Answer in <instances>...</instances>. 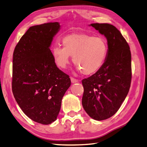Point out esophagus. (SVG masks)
<instances>
[{
  "label": "esophagus",
  "mask_w": 147,
  "mask_h": 147,
  "mask_svg": "<svg viewBox=\"0 0 147 147\" xmlns=\"http://www.w3.org/2000/svg\"><path fill=\"white\" fill-rule=\"evenodd\" d=\"M71 81L72 83H76V82H78V80H77V79H75L73 77H71Z\"/></svg>",
  "instance_id": "34e87169"
}]
</instances>
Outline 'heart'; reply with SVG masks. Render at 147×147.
Instances as JSON below:
<instances>
[{
    "label": "heart",
    "instance_id": "b5f03b06",
    "mask_svg": "<svg viewBox=\"0 0 147 147\" xmlns=\"http://www.w3.org/2000/svg\"><path fill=\"white\" fill-rule=\"evenodd\" d=\"M63 46L55 45L52 55L56 65L65 68L70 56L78 69L85 75H92L102 68L107 57L108 44L102 36L85 34H72L63 38Z\"/></svg>",
    "mask_w": 147,
    "mask_h": 147
}]
</instances>
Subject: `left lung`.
Here are the masks:
<instances>
[{"label": "left lung", "instance_id": "8db88e82", "mask_svg": "<svg viewBox=\"0 0 147 147\" xmlns=\"http://www.w3.org/2000/svg\"><path fill=\"white\" fill-rule=\"evenodd\" d=\"M106 37L108 55L98 72L82 80V104L93 119L103 120L117 112L129 91L131 79L130 47L121 33L109 24H91Z\"/></svg>", "mask_w": 147, "mask_h": 147}]
</instances>
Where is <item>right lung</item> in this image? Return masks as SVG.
I'll return each mask as SVG.
<instances>
[{
    "instance_id": "1",
    "label": "right lung",
    "mask_w": 147,
    "mask_h": 147,
    "mask_svg": "<svg viewBox=\"0 0 147 147\" xmlns=\"http://www.w3.org/2000/svg\"><path fill=\"white\" fill-rule=\"evenodd\" d=\"M58 22L30 27L13 54L12 92L24 114L44 125L57 119L61 100L71 85L68 75L56 66L50 47Z\"/></svg>"
}]
</instances>
